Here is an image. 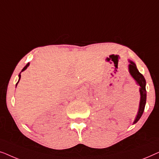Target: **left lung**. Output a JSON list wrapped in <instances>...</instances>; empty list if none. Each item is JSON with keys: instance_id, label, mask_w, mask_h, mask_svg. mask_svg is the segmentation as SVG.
I'll list each match as a JSON object with an SVG mask.
<instances>
[{"instance_id": "obj_1", "label": "left lung", "mask_w": 159, "mask_h": 159, "mask_svg": "<svg viewBox=\"0 0 159 159\" xmlns=\"http://www.w3.org/2000/svg\"><path fill=\"white\" fill-rule=\"evenodd\" d=\"M129 72L133 79L135 80L137 84L140 86V106H139V110L138 115H137L135 119H134L133 124H135L139 121L140 117L142 116L144 111L145 103H146V89H145V85H146V82L144 77L142 74L139 72L138 68H137L136 64H134L132 61H129Z\"/></svg>"}]
</instances>
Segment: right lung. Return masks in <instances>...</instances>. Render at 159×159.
I'll return each mask as SVG.
<instances>
[{
    "label": "right lung",
    "mask_w": 159,
    "mask_h": 159,
    "mask_svg": "<svg viewBox=\"0 0 159 159\" xmlns=\"http://www.w3.org/2000/svg\"><path fill=\"white\" fill-rule=\"evenodd\" d=\"M29 65H30V63H28V64H27V65H26V66H25V67H24V68H23V69H22V70H21V71H25V69H27L28 66H29ZM20 74H21V73H20ZM20 74H19V81H18V82H17V83H16V85H17V84H18V82H19V80H20V78H21V75H20Z\"/></svg>",
    "instance_id": "1"
}]
</instances>
